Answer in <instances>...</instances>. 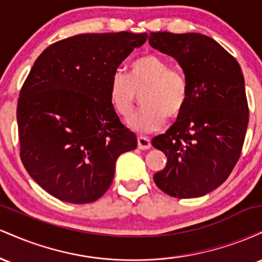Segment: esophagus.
Returning a JSON list of instances; mask_svg holds the SVG:
<instances>
[{
    "label": "esophagus",
    "instance_id": "obj_1",
    "mask_svg": "<svg viewBox=\"0 0 262 262\" xmlns=\"http://www.w3.org/2000/svg\"><path fill=\"white\" fill-rule=\"evenodd\" d=\"M151 146V141L146 137H138V148L141 150H148Z\"/></svg>",
    "mask_w": 262,
    "mask_h": 262
}]
</instances>
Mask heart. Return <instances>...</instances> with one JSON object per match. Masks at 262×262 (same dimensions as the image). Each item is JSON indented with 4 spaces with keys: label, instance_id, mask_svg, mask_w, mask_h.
<instances>
[{
    "label": "heart",
    "instance_id": "1",
    "mask_svg": "<svg viewBox=\"0 0 262 262\" xmlns=\"http://www.w3.org/2000/svg\"><path fill=\"white\" fill-rule=\"evenodd\" d=\"M140 92L143 107L128 119V125L138 133H151L164 125L166 116L181 114L188 100V80L161 56L146 54L132 62L128 76L116 71L111 77L110 101L114 111L127 118Z\"/></svg>",
    "mask_w": 262,
    "mask_h": 262
}]
</instances>
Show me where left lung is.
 Listing matches in <instances>:
<instances>
[{
    "label": "left lung",
    "mask_w": 262,
    "mask_h": 262,
    "mask_svg": "<svg viewBox=\"0 0 262 262\" xmlns=\"http://www.w3.org/2000/svg\"><path fill=\"white\" fill-rule=\"evenodd\" d=\"M154 49L176 59L188 80V100L177 121L151 140L167 158L154 175L171 197L194 198L223 183L242 154L249 123L239 62L200 33H150Z\"/></svg>",
    "instance_id": "left-lung-1"
}]
</instances>
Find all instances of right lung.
I'll return each instance as SVG.
<instances>
[{
    "mask_svg": "<svg viewBox=\"0 0 262 262\" xmlns=\"http://www.w3.org/2000/svg\"><path fill=\"white\" fill-rule=\"evenodd\" d=\"M148 34L89 33L62 39L35 60L17 104L20 160L48 193L91 203L106 193L134 133L110 101V82Z\"/></svg>",
    "mask_w": 262,
    "mask_h": 262,
    "instance_id": "1",
    "label": "right lung"
}]
</instances>
